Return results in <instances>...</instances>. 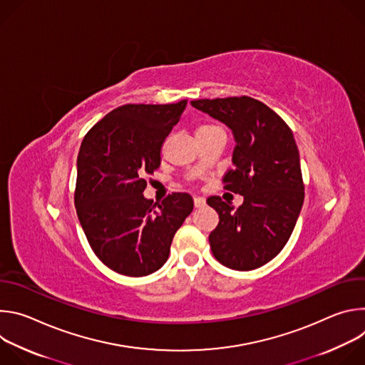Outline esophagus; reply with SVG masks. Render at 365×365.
Instances as JSON below:
<instances>
[{"label": "esophagus", "mask_w": 365, "mask_h": 365, "mask_svg": "<svg viewBox=\"0 0 365 365\" xmlns=\"http://www.w3.org/2000/svg\"><path fill=\"white\" fill-rule=\"evenodd\" d=\"M193 203H195V206H196V207H203V206L206 205V200H205V197L195 196V197H193Z\"/></svg>", "instance_id": "34e87169"}]
</instances>
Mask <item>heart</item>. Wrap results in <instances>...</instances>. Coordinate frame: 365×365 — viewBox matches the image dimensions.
I'll use <instances>...</instances> for the list:
<instances>
[{"instance_id": "1", "label": "heart", "mask_w": 365, "mask_h": 365, "mask_svg": "<svg viewBox=\"0 0 365 365\" xmlns=\"http://www.w3.org/2000/svg\"><path fill=\"white\" fill-rule=\"evenodd\" d=\"M214 130H221V128L217 127V125H214V124H203V125L197 127L196 134H199V133H206V131H214Z\"/></svg>"}]
</instances>
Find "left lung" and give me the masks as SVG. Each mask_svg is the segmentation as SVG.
<instances>
[{
  "label": "left lung",
  "instance_id": "left-lung-1",
  "mask_svg": "<svg viewBox=\"0 0 365 365\" xmlns=\"http://www.w3.org/2000/svg\"><path fill=\"white\" fill-rule=\"evenodd\" d=\"M190 103L231 128L234 168L224 176V189L244 196L237 210L220 196L206 199L220 215L210 234L212 254L232 270L262 267L289 241L304 199L293 133L266 103L250 96Z\"/></svg>",
  "mask_w": 365,
  "mask_h": 365
}]
</instances>
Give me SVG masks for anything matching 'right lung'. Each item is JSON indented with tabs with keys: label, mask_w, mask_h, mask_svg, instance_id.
<instances>
[{
	"label": "right lung",
	"mask_w": 365,
	"mask_h": 365,
	"mask_svg": "<svg viewBox=\"0 0 365 365\" xmlns=\"http://www.w3.org/2000/svg\"><path fill=\"white\" fill-rule=\"evenodd\" d=\"M186 103H127L96 123L81 144L76 214L95 255L120 274L158 272L193 211L189 193L175 192L162 203L143 195L144 178L159 169L162 145Z\"/></svg>",
	"instance_id": "1"
}]
</instances>
